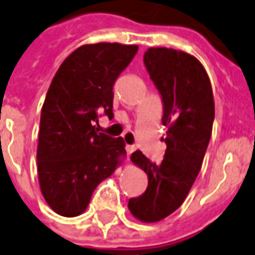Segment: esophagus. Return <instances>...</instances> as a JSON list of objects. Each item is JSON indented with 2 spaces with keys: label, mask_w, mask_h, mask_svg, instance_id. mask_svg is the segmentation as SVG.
Wrapping results in <instances>:
<instances>
[{
  "label": "esophagus",
  "mask_w": 255,
  "mask_h": 255,
  "mask_svg": "<svg viewBox=\"0 0 255 255\" xmlns=\"http://www.w3.org/2000/svg\"><path fill=\"white\" fill-rule=\"evenodd\" d=\"M135 149H136L135 145H129V144L126 145V151H127L128 155H131V153L133 152V151H135Z\"/></svg>",
  "instance_id": "1"
}]
</instances>
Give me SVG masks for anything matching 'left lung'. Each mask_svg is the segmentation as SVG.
<instances>
[{"label": "left lung", "instance_id": "left-lung-1", "mask_svg": "<svg viewBox=\"0 0 255 255\" xmlns=\"http://www.w3.org/2000/svg\"><path fill=\"white\" fill-rule=\"evenodd\" d=\"M144 65L163 99V126L167 148L160 164L140 151L132 163L144 171L148 187L132 198L128 209L144 223L162 221L184 202L201 171L213 132L215 104L209 75L201 61L172 48H148Z\"/></svg>", "mask_w": 255, "mask_h": 255}]
</instances>
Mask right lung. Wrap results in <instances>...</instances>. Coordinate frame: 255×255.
<instances>
[{"label":"right lung","mask_w":255,"mask_h":255,"mask_svg":"<svg viewBox=\"0 0 255 255\" xmlns=\"http://www.w3.org/2000/svg\"><path fill=\"white\" fill-rule=\"evenodd\" d=\"M137 48L119 42L81 45L50 83L40 119L37 174L42 197L58 215L84 213L95 188L127 155L123 137L112 139L95 126L99 112L114 118L112 87Z\"/></svg>","instance_id":"add662e5"}]
</instances>
